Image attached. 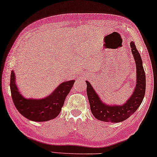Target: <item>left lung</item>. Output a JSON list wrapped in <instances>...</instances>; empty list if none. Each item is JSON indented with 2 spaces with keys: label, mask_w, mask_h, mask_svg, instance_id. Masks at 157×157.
I'll return each mask as SVG.
<instances>
[{
  "label": "left lung",
  "mask_w": 157,
  "mask_h": 157,
  "mask_svg": "<svg viewBox=\"0 0 157 157\" xmlns=\"http://www.w3.org/2000/svg\"><path fill=\"white\" fill-rule=\"evenodd\" d=\"M136 65V85L133 94L124 104L109 105L103 102L91 84L86 81L87 95L92 115L97 120L106 122H120L134 113L142 103L145 93L146 78L140 53L133 42L130 43Z\"/></svg>",
  "instance_id": "8db88e82"
}]
</instances>
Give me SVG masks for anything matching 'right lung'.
<instances>
[{"mask_svg": "<svg viewBox=\"0 0 157 157\" xmlns=\"http://www.w3.org/2000/svg\"><path fill=\"white\" fill-rule=\"evenodd\" d=\"M75 81H65L43 99H28L21 94L15 82V74L12 71L10 76V90L12 100L18 111L27 119L35 122H46L54 119L60 114L66 97Z\"/></svg>", "mask_w": 157, "mask_h": 157, "instance_id": "right-lung-1", "label": "right lung"}]
</instances>
